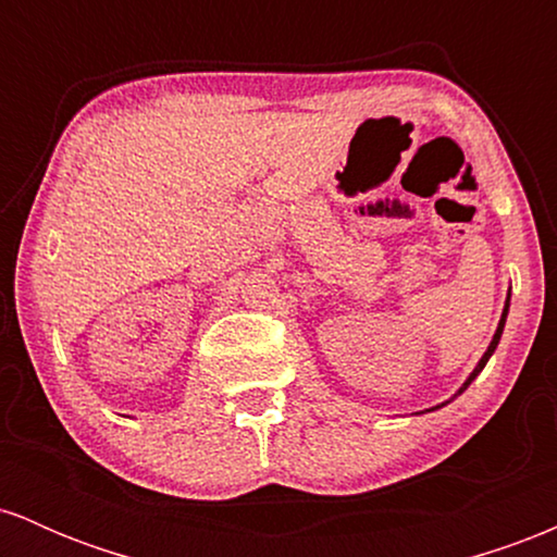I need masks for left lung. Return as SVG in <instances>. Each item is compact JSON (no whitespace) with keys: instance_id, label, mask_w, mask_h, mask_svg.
<instances>
[{"instance_id":"8db88e82","label":"left lung","mask_w":557,"mask_h":557,"mask_svg":"<svg viewBox=\"0 0 557 557\" xmlns=\"http://www.w3.org/2000/svg\"><path fill=\"white\" fill-rule=\"evenodd\" d=\"M508 306H510V296H508V300H505V309H503V317H500V324H497V332H495V337H492V343H490V348H487V350H484V356H482V361H479V363H476V369H474V372H471V376H469V380H466V382H463V387H461V389H458V393H463V389H466V387H469V385H471V382H474V380H476V374H479V372H482V369H484V363H487V361H490V356H492V354H495V348H497V343H500V335H503V327H505V317H508Z\"/></svg>"}]
</instances>
